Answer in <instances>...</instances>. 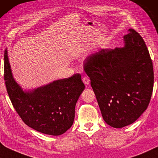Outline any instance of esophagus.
<instances>
[{"mask_svg":"<svg viewBox=\"0 0 158 158\" xmlns=\"http://www.w3.org/2000/svg\"><path fill=\"white\" fill-rule=\"evenodd\" d=\"M82 81L84 82V84L85 85H89V79L87 77H82Z\"/></svg>","mask_w":158,"mask_h":158,"instance_id":"34e87169","label":"esophagus"}]
</instances>
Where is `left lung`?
<instances>
[{
	"label": "left lung",
	"mask_w": 158,
	"mask_h": 158,
	"mask_svg": "<svg viewBox=\"0 0 158 158\" xmlns=\"http://www.w3.org/2000/svg\"><path fill=\"white\" fill-rule=\"evenodd\" d=\"M127 31L123 47L99 50L84 64L102 117L114 128L132 124L141 116L150 103L154 83L145 41L134 29Z\"/></svg>",
	"instance_id": "8db88e82"
}]
</instances>
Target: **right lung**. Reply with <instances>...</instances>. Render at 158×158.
I'll list each match as a JSON object with an SVG mask.
<instances>
[{"label": "right lung", "instance_id": "right-lung-1", "mask_svg": "<svg viewBox=\"0 0 158 158\" xmlns=\"http://www.w3.org/2000/svg\"><path fill=\"white\" fill-rule=\"evenodd\" d=\"M4 79L13 107L28 127L44 134L58 136L72 126L75 106L85 87L79 74L23 90L13 78L6 48Z\"/></svg>", "mask_w": 158, "mask_h": 158}]
</instances>
